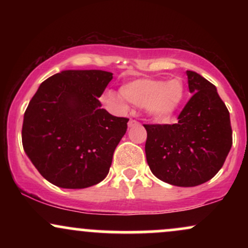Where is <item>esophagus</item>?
Masks as SVG:
<instances>
[{"label":"esophagus","mask_w":248,"mask_h":248,"mask_svg":"<svg viewBox=\"0 0 248 248\" xmlns=\"http://www.w3.org/2000/svg\"><path fill=\"white\" fill-rule=\"evenodd\" d=\"M136 124H139V121L134 120V119H130V120L128 121V127H134L136 126Z\"/></svg>","instance_id":"34e87169"}]
</instances>
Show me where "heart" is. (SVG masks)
<instances>
[{"label": "heart", "instance_id": "obj_1", "mask_svg": "<svg viewBox=\"0 0 248 248\" xmlns=\"http://www.w3.org/2000/svg\"><path fill=\"white\" fill-rule=\"evenodd\" d=\"M121 94L105 93L107 104L124 109L126 102L146 107L154 118L164 120L175 114L184 99V87L179 79L169 81L153 78H139L122 85Z\"/></svg>", "mask_w": 248, "mask_h": 248}]
</instances>
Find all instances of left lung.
Instances as JSON below:
<instances>
[{
    "label": "left lung",
    "instance_id": "8db88e82",
    "mask_svg": "<svg viewBox=\"0 0 248 248\" xmlns=\"http://www.w3.org/2000/svg\"><path fill=\"white\" fill-rule=\"evenodd\" d=\"M193 93L173 124H143L148 166L161 181L196 186L223 167L232 147L230 113L217 88L204 77L186 71Z\"/></svg>",
    "mask_w": 248,
    "mask_h": 248
}]
</instances>
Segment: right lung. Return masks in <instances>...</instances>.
<instances>
[{
  "mask_svg": "<svg viewBox=\"0 0 248 248\" xmlns=\"http://www.w3.org/2000/svg\"><path fill=\"white\" fill-rule=\"evenodd\" d=\"M113 79L101 70H67L43 81L24 113L22 143L39 173L65 189L95 186L108 175L129 119L101 108Z\"/></svg>",
  "mask_w": 248,
  "mask_h": 248,
  "instance_id": "right-lung-1",
  "label": "right lung"
}]
</instances>
